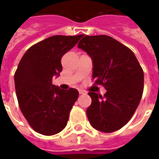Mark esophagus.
I'll return each mask as SVG.
<instances>
[{
    "instance_id": "esophagus-1",
    "label": "esophagus",
    "mask_w": 159,
    "mask_h": 159,
    "mask_svg": "<svg viewBox=\"0 0 159 159\" xmlns=\"http://www.w3.org/2000/svg\"><path fill=\"white\" fill-rule=\"evenodd\" d=\"M86 92H84V91H82V90H79V94L80 95H82V94H85Z\"/></svg>"
}]
</instances>
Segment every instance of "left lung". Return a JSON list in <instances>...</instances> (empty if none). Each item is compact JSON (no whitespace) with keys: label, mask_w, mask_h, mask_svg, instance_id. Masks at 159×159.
Masks as SVG:
<instances>
[{"label":"left lung","mask_w":159,"mask_h":159,"mask_svg":"<svg viewBox=\"0 0 159 159\" xmlns=\"http://www.w3.org/2000/svg\"><path fill=\"white\" fill-rule=\"evenodd\" d=\"M78 48L92 58V79L102 85L106 94L90 92L87 108L90 124L97 130L111 133L128 123L140 102L143 71L135 55L119 41L107 35H86Z\"/></svg>","instance_id":"8db88e82"}]
</instances>
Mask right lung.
I'll list each match as a JSON object with an SVG mask.
<instances>
[{
    "mask_svg": "<svg viewBox=\"0 0 159 159\" xmlns=\"http://www.w3.org/2000/svg\"><path fill=\"white\" fill-rule=\"evenodd\" d=\"M83 34L54 35L26 51L15 72V86L21 112L34 130L43 135L59 133L78 98L77 89H60L52 83L62 72L61 58Z\"/></svg>",
    "mask_w": 159,
    "mask_h": 159,
    "instance_id": "right-lung-1",
    "label": "right lung"
}]
</instances>
